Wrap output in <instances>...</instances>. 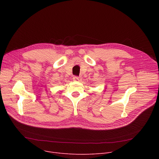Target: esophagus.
Listing matches in <instances>:
<instances>
[{"instance_id": "34e87169", "label": "esophagus", "mask_w": 159, "mask_h": 159, "mask_svg": "<svg viewBox=\"0 0 159 159\" xmlns=\"http://www.w3.org/2000/svg\"><path fill=\"white\" fill-rule=\"evenodd\" d=\"M73 80L75 82H80L81 80V78L80 77H76V76H75V77H73Z\"/></svg>"}]
</instances>
